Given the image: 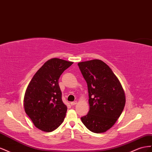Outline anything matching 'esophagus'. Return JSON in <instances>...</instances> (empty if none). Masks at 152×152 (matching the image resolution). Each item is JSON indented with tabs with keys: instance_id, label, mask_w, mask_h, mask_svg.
Here are the masks:
<instances>
[{
	"instance_id": "obj_1",
	"label": "esophagus",
	"mask_w": 152,
	"mask_h": 152,
	"mask_svg": "<svg viewBox=\"0 0 152 152\" xmlns=\"http://www.w3.org/2000/svg\"><path fill=\"white\" fill-rule=\"evenodd\" d=\"M77 104V101H74V102H71V106L75 105V104Z\"/></svg>"
}]
</instances>
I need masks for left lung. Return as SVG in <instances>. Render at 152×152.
Masks as SVG:
<instances>
[{
    "label": "left lung",
    "mask_w": 152,
    "mask_h": 152,
    "mask_svg": "<svg viewBox=\"0 0 152 152\" xmlns=\"http://www.w3.org/2000/svg\"><path fill=\"white\" fill-rule=\"evenodd\" d=\"M88 91L90 110L81 117L82 122L90 131L102 133L111 129L122 114L125 95L118 77L101 60L77 64Z\"/></svg>",
    "instance_id": "obj_1"
}]
</instances>
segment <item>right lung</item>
<instances>
[{"instance_id":"right-lung-1","label":"right lung","mask_w":152,"mask_h":152,"mask_svg":"<svg viewBox=\"0 0 152 152\" xmlns=\"http://www.w3.org/2000/svg\"><path fill=\"white\" fill-rule=\"evenodd\" d=\"M72 64L57 58L48 60L34 75L26 89L25 111L41 131H53L63 122L67 107L62 100L58 80Z\"/></svg>"}]
</instances>
